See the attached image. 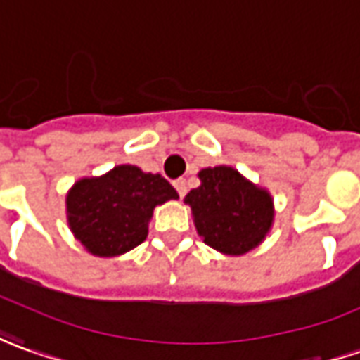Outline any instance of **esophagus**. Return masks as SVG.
<instances>
[{
    "mask_svg": "<svg viewBox=\"0 0 360 360\" xmlns=\"http://www.w3.org/2000/svg\"><path fill=\"white\" fill-rule=\"evenodd\" d=\"M173 185H175V189H177V193H179V197H185V195H187V181L177 179Z\"/></svg>",
    "mask_w": 360,
    "mask_h": 360,
    "instance_id": "obj_1",
    "label": "esophagus"
}]
</instances>
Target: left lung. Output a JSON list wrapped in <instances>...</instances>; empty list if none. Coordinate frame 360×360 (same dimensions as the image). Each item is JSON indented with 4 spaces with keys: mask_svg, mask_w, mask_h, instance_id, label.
<instances>
[{
    "mask_svg": "<svg viewBox=\"0 0 360 360\" xmlns=\"http://www.w3.org/2000/svg\"><path fill=\"white\" fill-rule=\"evenodd\" d=\"M200 187L185 197L205 244L231 256L256 248L270 231L272 199L232 167H209L199 173Z\"/></svg>",
    "mask_w": 360,
    "mask_h": 360,
    "instance_id": "left-lung-1",
    "label": "left lung"
}]
</instances>
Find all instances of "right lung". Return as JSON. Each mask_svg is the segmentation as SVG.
Instances as JSON below:
<instances>
[{"instance_id": "1", "label": "right lung", "mask_w": 360, "mask_h": 360, "mask_svg": "<svg viewBox=\"0 0 360 360\" xmlns=\"http://www.w3.org/2000/svg\"><path fill=\"white\" fill-rule=\"evenodd\" d=\"M177 197L165 177L118 165L104 177L78 181L70 189L68 224L90 254L118 256L146 240L155 205Z\"/></svg>"}]
</instances>
